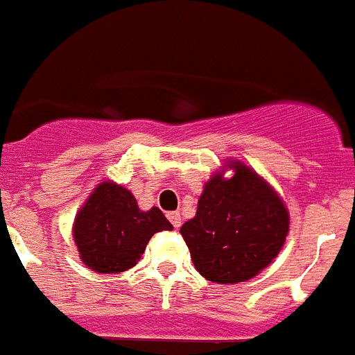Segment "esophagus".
<instances>
[{
  "instance_id": "1",
  "label": "esophagus",
  "mask_w": 355,
  "mask_h": 355,
  "mask_svg": "<svg viewBox=\"0 0 355 355\" xmlns=\"http://www.w3.org/2000/svg\"><path fill=\"white\" fill-rule=\"evenodd\" d=\"M168 221H171L172 227H174L175 230H178V228L181 227V216L178 212H171V214H168Z\"/></svg>"
}]
</instances>
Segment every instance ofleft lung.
Instances as JSON below:
<instances>
[{"label": "left lung", "mask_w": 355, "mask_h": 355, "mask_svg": "<svg viewBox=\"0 0 355 355\" xmlns=\"http://www.w3.org/2000/svg\"><path fill=\"white\" fill-rule=\"evenodd\" d=\"M230 180L216 174L181 227L196 270L214 283L252 279L279 254L288 234V210L279 196L243 163Z\"/></svg>", "instance_id": "obj_1"}]
</instances>
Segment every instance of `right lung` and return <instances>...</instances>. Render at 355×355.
I'll use <instances>...</instances> for the list:
<instances>
[{
	"label": "right lung",
	"instance_id": "add662e5",
	"mask_svg": "<svg viewBox=\"0 0 355 355\" xmlns=\"http://www.w3.org/2000/svg\"><path fill=\"white\" fill-rule=\"evenodd\" d=\"M161 230H172V225L157 207L143 212L127 189L101 183L76 216L74 241L89 268L118 274L136 265Z\"/></svg>",
	"mask_w": 355,
	"mask_h": 355
}]
</instances>
